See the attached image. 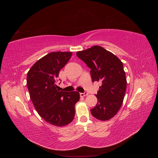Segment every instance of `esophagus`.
<instances>
[{"label":"esophagus","mask_w":158,"mask_h":158,"mask_svg":"<svg viewBox=\"0 0 158 158\" xmlns=\"http://www.w3.org/2000/svg\"><path fill=\"white\" fill-rule=\"evenodd\" d=\"M80 95L81 97H85V96H86V95H88V94L87 92H84V93H80Z\"/></svg>","instance_id":"esophagus-1"}]
</instances>
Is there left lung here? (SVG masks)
<instances>
[{"label":"left lung","instance_id":"1","mask_svg":"<svg viewBox=\"0 0 158 158\" xmlns=\"http://www.w3.org/2000/svg\"><path fill=\"white\" fill-rule=\"evenodd\" d=\"M91 69L92 82H101L98 94V103L90 110L100 121H107L120 109L127 89V78L123 64L112 52L101 46L95 45L76 52Z\"/></svg>","mask_w":158,"mask_h":158}]
</instances>
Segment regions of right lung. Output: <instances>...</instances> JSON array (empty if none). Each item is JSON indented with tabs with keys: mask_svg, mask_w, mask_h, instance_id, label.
<instances>
[{
	"mask_svg": "<svg viewBox=\"0 0 158 158\" xmlns=\"http://www.w3.org/2000/svg\"><path fill=\"white\" fill-rule=\"evenodd\" d=\"M72 52H51L38 60L28 71L27 86L35 109L51 125L63 127L74 117L75 104L80 99L78 92L56 89L59 72L70 59Z\"/></svg>",
	"mask_w": 158,
	"mask_h": 158,
	"instance_id": "obj_1",
	"label": "right lung"
}]
</instances>
